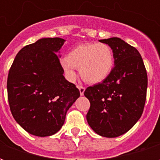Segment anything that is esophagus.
<instances>
[{
	"label": "esophagus",
	"instance_id": "34e87169",
	"mask_svg": "<svg viewBox=\"0 0 160 160\" xmlns=\"http://www.w3.org/2000/svg\"><path fill=\"white\" fill-rule=\"evenodd\" d=\"M78 88H79V90H80V95H81V96H82V95H84V92H85L86 88H85L84 87H82V86H79V87H78Z\"/></svg>",
	"mask_w": 160,
	"mask_h": 160
}]
</instances>
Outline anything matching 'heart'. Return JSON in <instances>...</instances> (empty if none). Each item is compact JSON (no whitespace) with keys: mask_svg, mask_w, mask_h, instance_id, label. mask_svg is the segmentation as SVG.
I'll use <instances>...</instances> for the list:
<instances>
[{"mask_svg":"<svg viewBox=\"0 0 160 160\" xmlns=\"http://www.w3.org/2000/svg\"><path fill=\"white\" fill-rule=\"evenodd\" d=\"M67 77L73 80L76 76L75 68H80V76L90 84L102 82L113 70L114 52L106 43H86L75 47L68 57L61 60Z\"/></svg>","mask_w":160,"mask_h":160,"instance_id":"heart-1","label":"heart"}]
</instances>
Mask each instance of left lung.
Wrapping results in <instances>:
<instances>
[{"mask_svg":"<svg viewBox=\"0 0 160 160\" xmlns=\"http://www.w3.org/2000/svg\"><path fill=\"white\" fill-rule=\"evenodd\" d=\"M111 47L115 66L101 83L87 87L84 95L90 101L87 120L95 133L114 138L125 134L142 115L148 74L137 49L119 38L101 39Z\"/></svg>","mask_w":160,"mask_h":160,"instance_id":"obj_1","label":"left lung"}]
</instances>
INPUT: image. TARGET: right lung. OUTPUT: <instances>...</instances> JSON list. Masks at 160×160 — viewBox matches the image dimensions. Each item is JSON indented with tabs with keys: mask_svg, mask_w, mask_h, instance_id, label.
<instances>
[{
	"mask_svg": "<svg viewBox=\"0 0 160 160\" xmlns=\"http://www.w3.org/2000/svg\"><path fill=\"white\" fill-rule=\"evenodd\" d=\"M65 40L47 38L25 46L15 56L8 77V98L13 118L29 134H55L80 91L63 76L57 54Z\"/></svg>",
	"mask_w": 160,
	"mask_h": 160,
	"instance_id": "add662e5",
	"label": "right lung"
}]
</instances>
